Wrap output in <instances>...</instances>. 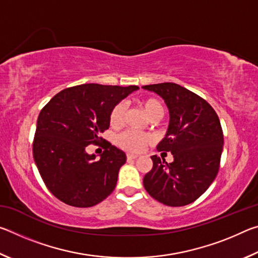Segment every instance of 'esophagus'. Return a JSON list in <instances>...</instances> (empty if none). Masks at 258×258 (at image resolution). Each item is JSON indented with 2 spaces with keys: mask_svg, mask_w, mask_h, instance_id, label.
Listing matches in <instances>:
<instances>
[{
  "mask_svg": "<svg viewBox=\"0 0 258 258\" xmlns=\"http://www.w3.org/2000/svg\"><path fill=\"white\" fill-rule=\"evenodd\" d=\"M137 158H138V155L127 154V159H137Z\"/></svg>",
  "mask_w": 258,
  "mask_h": 258,
  "instance_id": "34e87169",
  "label": "esophagus"
}]
</instances>
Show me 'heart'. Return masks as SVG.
Listing matches in <instances>:
<instances>
[{
  "instance_id": "obj_1",
  "label": "heart",
  "mask_w": 258,
  "mask_h": 258,
  "mask_svg": "<svg viewBox=\"0 0 258 258\" xmlns=\"http://www.w3.org/2000/svg\"><path fill=\"white\" fill-rule=\"evenodd\" d=\"M140 106L142 107L143 110L146 111L148 116L151 119L160 118L164 113V106L163 102L157 98H146L140 101ZM126 112V107L124 103H117L112 108L110 112V125L113 127H119L123 125L124 116ZM151 137L149 134L139 133L135 131H125V132L118 135L117 138V143L118 146L123 148L126 151L130 152H140L145 149L148 143L151 142Z\"/></svg>"
}]
</instances>
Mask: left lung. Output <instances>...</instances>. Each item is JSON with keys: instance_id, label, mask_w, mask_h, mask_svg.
Listing matches in <instances>:
<instances>
[{"instance_id": "left-lung-1", "label": "left lung", "mask_w": 258, "mask_h": 258, "mask_svg": "<svg viewBox=\"0 0 258 258\" xmlns=\"http://www.w3.org/2000/svg\"><path fill=\"white\" fill-rule=\"evenodd\" d=\"M164 100L169 112L165 138L157 146L173 161L152 156L143 185L152 198L167 206H185L198 199L217 175L223 150V132L211 104L175 83L142 86Z\"/></svg>"}]
</instances>
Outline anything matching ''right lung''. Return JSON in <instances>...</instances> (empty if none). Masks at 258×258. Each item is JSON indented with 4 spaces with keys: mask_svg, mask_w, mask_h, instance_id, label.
Returning a JSON list of instances; mask_svg holds the SVG:
<instances>
[{
    "mask_svg": "<svg viewBox=\"0 0 258 258\" xmlns=\"http://www.w3.org/2000/svg\"><path fill=\"white\" fill-rule=\"evenodd\" d=\"M138 86L82 84L52 98L37 118L33 156L47 189L74 207H92L111 194L126 155L111 143L95 160L86 147L99 143L112 108Z\"/></svg>",
    "mask_w": 258,
    "mask_h": 258,
    "instance_id": "1",
    "label": "right lung"
}]
</instances>
